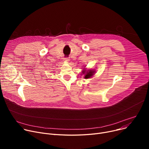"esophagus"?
Masks as SVG:
<instances>
[{
    "label": "esophagus",
    "instance_id": "obj_1",
    "mask_svg": "<svg viewBox=\"0 0 149 149\" xmlns=\"http://www.w3.org/2000/svg\"><path fill=\"white\" fill-rule=\"evenodd\" d=\"M69 57H65V58H64V60H65V61H69Z\"/></svg>",
    "mask_w": 149,
    "mask_h": 149
}]
</instances>
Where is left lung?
<instances>
[{
    "mask_svg": "<svg viewBox=\"0 0 149 149\" xmlns=\"http://www.w3.org/2000/svg\"><path fill=\"white\" fill-rule=\"evenodd\" d=\"M87 72L86 73L85 72ZM95 71L93 70H83V74H85L84 75V78L85 79H89V78L91 77L93 75V72Z\"/></svg>",
    "mask_w": 149,
    "mask_h": 149,
    "instance_id": "1",
    "label": "left lung"
}]
</instances>
